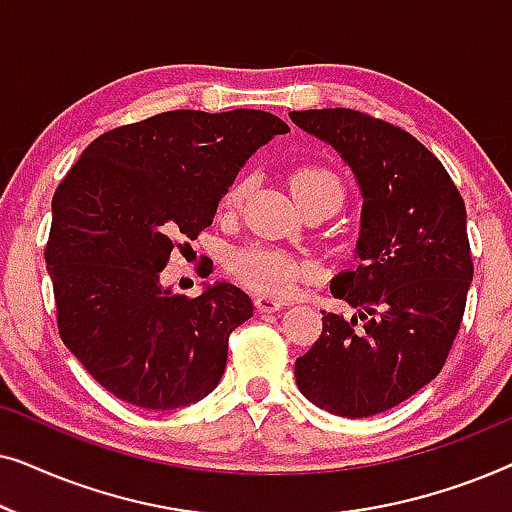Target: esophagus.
Listing matches in <instances>:
<instances>
[{"instance_id": "esophagus-1", "label": "esophagus", "mask_w": 512, "mask_h": 512, "mask_svg": "<svg viewBox=\"0 0 512 512\" xmlns=\"http://www.w3.org/2000/svg\"><path fill=\"white\" fill-rule=\"evenodd\" d=\"M254 303L258 307V312H277V310H282V305H284L282 300L270 298V296H256Z\"/></svg>"}]
</instances>
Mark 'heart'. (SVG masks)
I'll use <instances>...</instances> for the list:
<instances>
[{"label": "heart", "instance_id": "1", "mask_svg": "<svg viewBox=\"0 0 512 512\" xmlns=\"http://www.w3.org/2000/svg\"><path fill=\"white\" fill-rule=\"evenodd\" d=\"M251 174H240V177L230 181L221 198L223 209H237L247 200L251 191ZM291 191L296 195L300 205L314 200H342V181L338 172L324 163H300L291 172ZM228 270L237 282H242L249 289L265 296H286L300 282L314 275L312 265L291 256L289 251L275 247H261V244H251V247L235 249L228 258Z\"/></svg>", "mask_w": 512, "mask_h": 512}]
</instances>
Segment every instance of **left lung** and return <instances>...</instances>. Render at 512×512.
I'll list each match as a JSON object with an SVG mask.
<instances>
[{"label": "left lung", "instance_id": "obj_1", "mask_svg": "<svg viewBox=\"0 0 512 512\" xmlns=\"http://www.w3.org/2000/svg\"><path fill=\"white\" fill-rule=\"evenodd\" d=\"M291 121L331 144L363 193L359 265L331 282L356 314L321 310L296 382L321 410L370 417L445 366L473 279L466 205L443 163L398 125L354 109L291 111Z\"/></svg>", "mask_w": 512, "mask_h": 512}]
</instances>
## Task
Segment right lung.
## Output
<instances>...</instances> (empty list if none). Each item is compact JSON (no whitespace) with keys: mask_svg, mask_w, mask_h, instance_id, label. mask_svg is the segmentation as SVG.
Here are the masks:
<instances>
[{"mask_svg":"<svg viewBox=\"0 0 512 512\" xmlns=\"http://www.w3.org/2000/svg\"><path fill=\"white\" fill-rule=\"evenodd\" d=\"M284 132L268 111H165L104 132L55 188L44 256L60 338L116 398L174 410L219 384L254 303L228 282L179 296L160 272L177 240L212 226L251 153Z\"/></svg>","mask_w":512,"mask_h":512,"instance_id":"right-lung-1","label":"right lung"}]
</instances>
